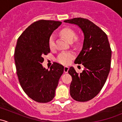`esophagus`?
Segmentation results:
<instances>
[{
  "mask_svg": "<svg viewBox=\"0 0 122 122\" xmlns=\"http://www.w3.org/2000/svg\"><path fill=\"white\" fill-rule=\"evenodd\" d=\"M68 67H64V72L67 73L68 71Z\"/></svg>",
  "mask_w": 122,
  "mask_h": 122,
  "instance_id": "1",
  "label": "esophagus"
}]
</instances>
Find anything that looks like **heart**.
Listing matches in <instances>:
<instances>
[{
	"label": "heart",
	"mask_w": 122,
	"mask_h": 122,
	"mask_svg": "<svg viewBox=\"0 0 122 122\" xmlns=\"http://www.w3.org/2000/svg\"><path fill=\"white\" fill-rule=\"evenodd\" d=\"M61 35L69 42H72L76 36V33L71 28H66L62 29L60 32ZM49 47L51 50L55 48V36L51 35L48 41ZM74 54L71 52H62L59 54L56 60L58 62L62 65H68L73 59Z\"/></svg>",
	"instance_id": "1"
}]
</instances>
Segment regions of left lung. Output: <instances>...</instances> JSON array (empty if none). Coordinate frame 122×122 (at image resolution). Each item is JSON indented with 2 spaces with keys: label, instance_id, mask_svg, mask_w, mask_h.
Here are the masks:
<instances>
[{
  "label": "left lung",
  "instance_id": "left-lung-1",
  "mask_svg": "<svg viewBox=\"0 0 122 122\" xmlns=\"http://www.w3.org/2000/svg\"><path fill=\"white\" fill-rule=\"evenodd\" d=\"M64 22L78 25L84 33L83 48L75 64L85 67L78 73L70 67L72 77L70 95L78 102H87L96 96L105 84L111 66L112 50L106 33L88 19L76 18Z\"/></svg>",
  "mask_w": 122,
  "mask_h": 122
}]
</instances>
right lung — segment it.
I'll return each mask as SVG.
<instances>
[{
    "instance_id": "right-lung-1",
    "label": "right lung",
    "mask_w": 122,
    "mask_h": 122,
    "mask_svg": "<svg viewBox=\"0 0 122 122\" xmlns=\"http://www.w3.org/2000/svg\"><path fill=\"white\" fill-rule=\"evenodd\" d=\"M61 22L39 20L32 23L18 38L15 62L19 83L25 93L38 103H48L55 96L64 67L54 63L50 70L41 64L50 52L49 38Z\"/></svg>"
}]
</instances>
